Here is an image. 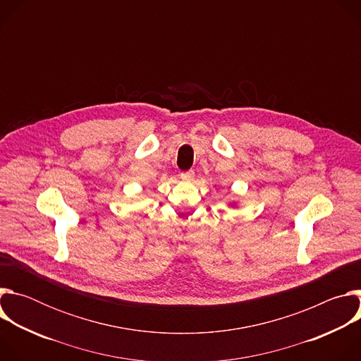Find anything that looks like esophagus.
<instances>
[{"mask_svg":"<svg viewBox=\"0 0 361 361\" xmlns=\"http://www.w3.org/2000/svg\"><path fill=\"white\" fill-rule=\"evenodd\" d=\"M194 176H195V174H194V171H192V170H190V171H184V173H181V174H180V178H181V180H184V181H191V180L194 178Z\"/></svg>","mask_w":361,"mask_h":361,"instance_id":"obj_1","label":"esophagus"}]
</instances>
